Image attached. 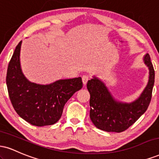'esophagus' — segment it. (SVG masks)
<instances>
[{"instance_id":"esophagus-1","label":"esophagus","mask_w":159,"mask_h":159,"mask_svg":"<svg viewBox=\"0 0 159 159\" xmlns=\"http://www.w3.org/2000/svg\"><path fill=\"white\" fill-rule=\"evenodd\" d=\"M89 79H90V77L88 75H83V77H82V81H83L84 85H86V84L87 83Z\"/></svg>"}]
</instances>
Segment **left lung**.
<instances>
[{
	"label": "left lung",
	"mask_w": 159,
	"mask_h": 159,
	"mask_svg": "<svg viewBox=\"0 0 159 159\" xmlns=\"http://www.w3.org/2000/svg\"><path fill=\"white\" fill-rule=\"evenodd\" d=\"M143 61L149 69L148 83L139 97L131 102L116 99L105 84L96 76L87 82L90 94V117L96 128L107 132H122L147 110L152 98L155 71L148 54L143 56Z\"/></svg>",
	"instance_id": "left-lung-1"
}]
</instances>
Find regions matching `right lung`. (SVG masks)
Instances as JSON below:
<instances>
[{
  "instance_id": "obj_1",
  "label": "right lung",
  "mask_w": 159,
  "mask_h": 159,
  "mask_svg": "<svg viewBox=\"0 0 159 159\" xmlns=\"http://www.w3.org/2000/svg\"><path fill=\"white\" fill-rule=\"evenodd\" d=\"M21 43L16 46L7 69L10 101L16 113L27 123L36 126L53 125L61 119L66 102L82 88L81 78L60 79L48 84L29 81L20 63Z\"/></svg>"
}]
</instances>
